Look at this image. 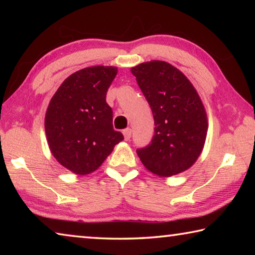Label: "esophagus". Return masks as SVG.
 <instances>
[{
  "label": "esophagus",
  "mask_w": 255,
  "mask_h": 255,
  "mask_svg": "<svg viewBox=\"0 0 255 255\" xmlns=\"http://www.w3.org/2000/svg\"><path fill=\"white\" fill-rule=\"evenodd\" d=\"M123 133H124V136H125V139L129 140V139H130V137H131V129L130 128H126L123 131Z\"/></svg>",
  "instance_id": "obj_1"
}]
</instances>
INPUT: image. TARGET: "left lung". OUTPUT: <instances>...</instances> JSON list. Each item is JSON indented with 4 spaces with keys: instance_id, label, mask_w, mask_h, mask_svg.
<instances>
[{
    "instance_id": "1",
    "label": "left lung",
    "mask_w": 255,
    "mask_h": 255,
    "mask_svg": "<svg viewBox=\"0 0 255 255\" xmlns=\"http://www.w3.org/2000/svg\"><path fill=\"white\" fill-rule=\"evenodd\" d=\"M153 112L152 141L136 152L144 166L159 176L188 170L204 148L208 122L199 94L185 75L162 60L131 68Z\"/></svg>"
}]
</instances>
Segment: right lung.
Listing matches in <instances>:
<instances>
[{"label": "right lung", "mask_w": 255, "mask_h": 255, "mask_svg": "<svg viewBox=\"0 0 255 255\" xmlns=\"http://www.w3.org/2000/svg\"><path fill=\"white\" fill-rule=\"evenodd\" d=\"M117 67L92 66L73 73L49 102L45 130L54 157L75 174L96 171L124 139L112 126L106 101Z\"/></svg>", "instance_id": "obj_1"}]
</instances>
